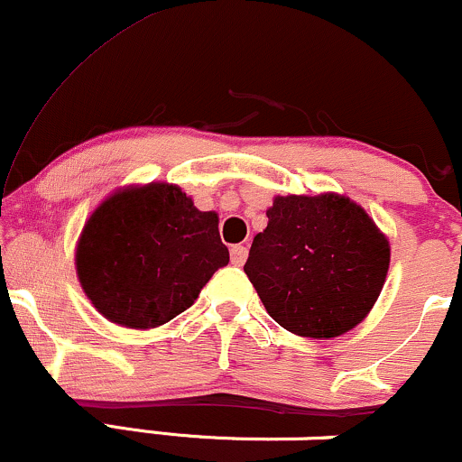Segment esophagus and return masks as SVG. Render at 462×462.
<instances>
[{
  "label": "esophagus",
  "instance_id": "34e87169",
  "mask_svg": "<svg viewBox=\"0 0 462 462\" xmlns=\"http://www.w3.org/2000/svg\"><path fill=\"white\" fill-rule=\"evenodd\" d=\"M230 254H232V264H238V267L247 261V247L245 245H235L230 249Z\"/></svg>",
  "mask_w": 462,
  "mask_h": 462
}]
</instances>
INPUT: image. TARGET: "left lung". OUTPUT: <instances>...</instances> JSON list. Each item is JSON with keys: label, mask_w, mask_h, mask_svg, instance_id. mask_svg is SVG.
Segmentation results:
<instances>
[{"label": "left lung", "mask_w": 462, "mask_h": 462, "mask_svg": "<svg viewBox=\"0 0 462 462\" xmlns=\"http://www.w3.org/2000/svg\"><path fill=\"white\" fill-rule=\"evenodd\" d=\"M269 224L243 267L284 330L334 338L356 328L380 298L389 238L347 195H275Z\"/></svg>", "instance_id": "1"}]
</instances>
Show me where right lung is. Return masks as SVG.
I'll use <instances>...</instances> for the list:
<instances>
[{
    "instance_id": "add662e5",
    "label": "right lung",
    "mask_w": 462,
    "mask_h": 462,
    "mask_svg": "<svg viewBox=\"0 0 462 462\" xmlns=\"http://www.w3.org/2000/svg\"><path fill=\"white\" fill-rule=\"evenodd\" d=\"M230 263L219 215L198 210L178 184L147 182L113 190L79 232L76 272L99 315L150 330L193 306Z\"/></svg>"
}]
</instances>
